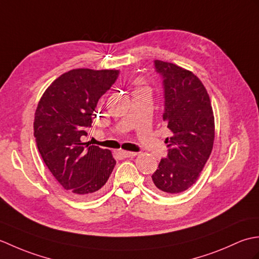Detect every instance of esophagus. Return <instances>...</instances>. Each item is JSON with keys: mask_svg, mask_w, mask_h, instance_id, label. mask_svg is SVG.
Masks as SVG:
<instances>
[{"mask_svg": "<svg viewBox=\"0 0 259 259\" xmlns=\"http://www.w3.org/2000/svg\"><path fill=\"white\" fill-rule=\"evenodd\" d=\"M119 155L123 158H133L137 156V152H131V151H125V150H119Z\"/></svg>", "mask_w": 259, "mask_h": 259, "instance_id": "esophagus-1", "label": "esophagus"}]
</instances>
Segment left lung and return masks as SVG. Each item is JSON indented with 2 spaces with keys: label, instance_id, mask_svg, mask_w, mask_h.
<instances>
[{
  "label": "left lung",
  "instance_id": "1",
  "mask_svg": "<svg viewBox=\"0 0 259 259\" xmlns=\"http://www.w3.org/2000/svg\"><path fill=\"white\" fill-rule=\"evenodd\" d=\"M163 78V121L171 131L166 139L168 157L151 176L159 194H180L194 185L210 156L214 141V117L205 85L189 70L155 61Z\"/></svg>",
  "mask_w": 259,
  "mask_h": 259
}]
</instances>
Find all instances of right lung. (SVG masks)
Listing matches in <instances>:
<instances>
[{"instance_id":"obj_1","label":"right lung","mask_w":259,"mask_h":259,"mask_svg":"<svg viewBox=\"0 0 259 259\" xmlns=\"http://www.w3.org/2000/svg\"><path fill=\"white\" fill-rule=\"evenodd\" d=\"M119 70L73 69L43 93L34 113L38 152L58 183L71 195L92 198L115 166L108 149L81 140L97 117V103L117 80Z\"/></svg>"}]
</instances>
